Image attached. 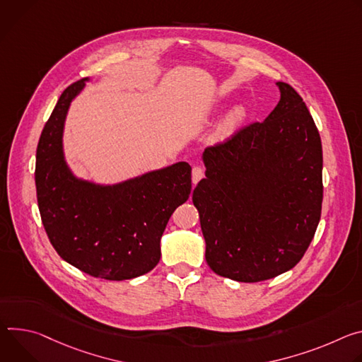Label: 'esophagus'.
Returning a JSON list of instances; mask_svg holds the SVG:
<instances>
[{
  "label": "esophagus",
  "mask_w": 362,
  "mask_h": 362,
  "mask_svg": "<svg viewBox=\"0 0 362 362\" xmlns=\"http://www.w3.org/2000/svg\"><path fill=\"white\" fill-rule=\"evenodd\" d=\"M191 178H192V184H197L199 180L204 178V170L202 167H194Z\"/></svg>",
  "instance_id": "obj_1"
}]
</instances>
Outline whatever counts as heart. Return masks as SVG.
<instances>
[{"mask_svg": "<svg viewBox=\"0 0 362 362\" xmlns=\"http://www.w3.org/2000/svg\"><path fill=\"white\" fill-rule=\"evenodd\" d=\"M246 117V106L243 103H237L234 105L216 125V128L211 132V141L214 144H223L228 141L238 127L242 125L243 119Z\"/></svg>", "mask_w": 362, "mask_h": 362, "instance_id": "1", "label": "heart"}]
</instances>
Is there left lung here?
I'll use <instances>...</instances> for the list:
<instances>
[{
  "mask_svg": "<svg viewBox=\"0 0 362 362\" xmlns=\"http://www.w3.org/2000/svg\"><path fill=\"white\" fill-rule=\"evenodd\" d=\"M280 100L262 124L203 152L206 178L192 203L210 269L253 284L298 264L322 209V144L298 92L276 82Z\"/></svg>",
  "mask_w": 362,
  "mask_h": 362,
  "instance_id": "8db88e82",
  "label": "left lung"
}]
</instances>
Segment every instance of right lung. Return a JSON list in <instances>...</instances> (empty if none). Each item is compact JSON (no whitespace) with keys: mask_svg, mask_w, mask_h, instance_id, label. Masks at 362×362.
Segmentation results:
<instances>
[{"mask_svg":"<svg viewBox=\"0 0 362 362\" xmlns=\"http://www.w3.org/2000/svg\"><path fill=\"white\" fill-rule=\"evenodd\" d=\"M90 77L69 86L57 100L35 153L37 203L59 256L93 277L127 280L152 270L160 237L174 210L191 192L185 160L113 182L77 177L64 153L71 102Z\"/></svg>","mask_w":362,"mask_h":362,"instance_id":"obj_1","label":"right lung"}]
</instances>
